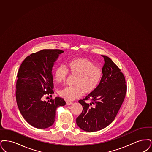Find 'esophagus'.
Instances as JSON below:
<instances>
[{
	"label": "esophagus",
	"mask_w": 152,
	"mask_h": 152,
	"mask_svg": "<svg viewBox=\"0 0 152 152\" xmlns=\"http://www.w3.org/2000/svg\"><path fill=\"white\" fill-rule=\"evenodd\" d=\"M73 103V102H66V104H67V105H71V104H72Z\"/></svg>",
	"instance_id": "34e87169"
}]
</instances>
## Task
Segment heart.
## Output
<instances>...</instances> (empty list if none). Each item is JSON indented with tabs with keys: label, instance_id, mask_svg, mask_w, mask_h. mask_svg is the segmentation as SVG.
Instances as JSON below:
<instances>
[{
	"label": "heart",
	"instance_id": "1",
	"mask_svg": "<svg viewBox=\"0 0 152 152\" xmlns=\"http://www.w3.org/2000/svg\"><path fill=\"white\" fill-rule=\"evenodd\" d=\"M67 70L63 66H58L54 73V78L58 83L65 81L68 70L70 75L75 77L74 87H66L59 91L60 96L67 101H72L80 97L82 93H91L98 86L102 77L101 69L94 66L93 62L80 57L70 61Z\"/></svg>",
	"mask_w": 152,
	"mask_h": 152
}]
</instances>
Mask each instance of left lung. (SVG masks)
<instances>
[{
	"instance_id": "left-lung-1",
	"label": "left lung",
	"mask_w": 152,
	"mask_h": 152,
	"mask_svg": "<svg viewBox=\"0 0 152 152\" xmlns=\"http://www.w3.org/2000/svg\"><path fill=\"white\" fill-rule=\"evenodd\" d=\"M102 56L104 63L98 86L85 99L79 100L83 111L76 123L86 132L98 131L110 125L115 119L126 96V86L123 74L110 58ZM88 99L93 101L90 104L85 102Z\"/></svg>"
}]
</instances>
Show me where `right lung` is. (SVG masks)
I'll use <instances>...</instances> for the list:
<instances>
[{"mask_svg": "<svg viewBox=\"0 0 152 152\" xmlns=\"http://www.w3.org/2000/svg\"><path fill=\"white\" fill-rule=\"evenodd\" d=\"M63 53L59 49H44L28 56L20 65L16 82L17 104L24 119L36 128L52 126L57 107L66 104L59 97L48 102L42 100L45 95L53 93L52 70Z\"/></svg>", "mask_w": 152, "mask_h": 152, "instance_id": "right-lung-1", "label": "right lung"}]
</instances>
